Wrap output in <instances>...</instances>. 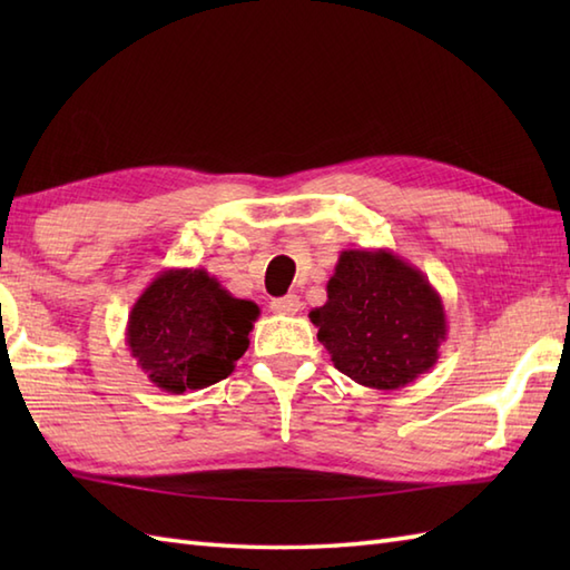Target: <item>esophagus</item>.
<instances>
[{
  "label": "esophagus",
  "instance_id": "1",
  "mask_svg": "<svg viewBox=\"0 0 570 570\" xmlns=\"http://www.w3.org/2000/svg\"><path fill=\"white\" fill-rule=\"evenodd\" d=\"M272 311L282 313V316H294V313L301 311V298L296 294H286L282 298L272 301Z\"/></svg>",
  "mask_w": 570,
  "mask_h": 570
}]
</instances>
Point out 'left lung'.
<instances>
[{
	"mask_svg": "<svg viewBox=\"0 0 570 570\" xmlns=\"http://www.w3.org/2000/svg\"><path fill=\"white\" fill-rule=\"evenodd\" d=\"M328 301L308 313L333 365L370 390H402L439 362L448 321L441 294L390 249H345Z\"/></svg>",
	"mask_w": 570,
	"mask_h": 570,
	"instance_id": "8db88e82",
	"label": "left lung"
}]
</instances>
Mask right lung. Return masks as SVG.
Returning <instances> with one entry per match:
<instances>
[{
	"label": "right lung",
	"mask_w": 570,
	"mask_h": 570,
	"mask_svg": "<svg viewBox=\"0 0 570 570\" xmlns=\"http://www.w3.org/2000/svg\"><path fill=\"white\" fill-rule=\"evenodd\" d=\"M259 306L235 298L205 269H166L129 311L127 347L154 386L205 390L247 353Z\"/></svg>",
	"instance_id": "1"
}]
</instances>
